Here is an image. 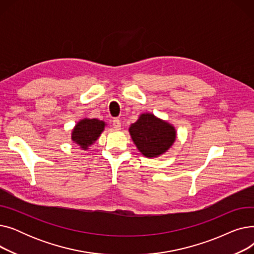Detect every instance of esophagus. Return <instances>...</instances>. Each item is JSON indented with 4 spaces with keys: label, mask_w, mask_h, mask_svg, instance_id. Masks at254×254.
Segmentation results:
<instances>
[{
    "label": "esophagus",
    "mask_w": 254,
    "mask_h": 254,
    "mask_svg": "<svg viewBox=\"0 0 254 254\" xmlns=\"http://www.w3.org/2000/svg\"><path fill=\"white\" fill-rule=\"evenodd\" d=\"M112 126H113V127H114L115 129H120V128H122V122H120L119 119L115 118V119H113Z\"/></svg>",
    "instance_id": "34e87169"
}]
</instances>
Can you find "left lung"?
Here are the masks:
<instances>
[{
  "mask_svg": "<svg viewBox=\"0 0 254 254\" xmlns=\"http://www.w3.org/2000/svg\"><path fill=\"white\" fill-rule=\"evenodd\" d=\"M128 131L137 149L148 158L165 154L177 137L174 126L149 112L140 114L137 122L129 126Z\"/></svg>",
  "mask_w": 254,
  "mask_h": 254,
  "instance_id": "left-lung-1",
  "label": "left lung"
}]
</instances>
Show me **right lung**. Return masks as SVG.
<instances>
[{
  "instance_id": "obj_1",
  "label": "right lung",
  "mask_w": 254,
  "mask_h": 254,
  "mask_svg": "<svg viewBox=\"0 0 254 254\" xmlns=\"http://www.w3.org/2000/svg\"><path fill=\"white\" fill-rule=\"evenodd\" d=\"M106 126L105 122L98 118L80 119L72 129L71 139L82 150H87L100 138Z\"/></svg>"
}]
</instances>
